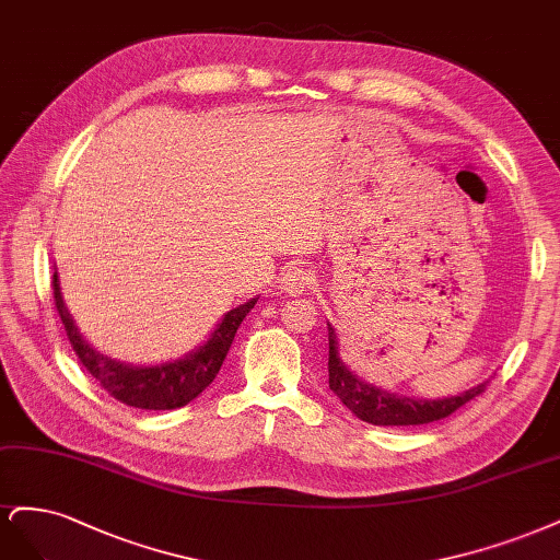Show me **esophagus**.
Instances as JSON below:
<instances>
[{"instance_id": "esophagus-1", "label": "esophagus", "mask_w": 560, "mask_h": 560, "mask_svg": "<svg viewBox=\"0 0 560 560\" xmlns=\"http://www.w3.org/2000/svg\"><path fill=\"white\" fill-rule=\"evenodd\" d=\"M312 279H314L312 272L304 265H291V267H285L283 272H281L279 283H281V291L283 293L300 295L304 288H310Z\"/></svg>"}]
</instances>
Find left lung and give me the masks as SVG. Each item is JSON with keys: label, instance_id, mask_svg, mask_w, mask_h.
<instances>
[{"label": "left lung", "instance_id": "8db88e82", "mask_svg": "<svg viewBox=\"0 0 560 560\" xmlns=\"http://www.w3.org/2000/svg\"><path fill=\"white\" fill-rule=\"evenodd\" d=\"M328 378H330V390L337 398L345 402L347 409H351L360 421H368L372 425H423L446 419L448 413L460 409L465 402L486 388L489 382H481L472 388H467L458 395H446V398L428 400V398H409L402 393H393L382 386H374L365 382L363 376L351 372V368L341 360V349L337 330L328 320Z\"/></svg>", "mask_w": 560, "mask_h": 560}]
</instances>
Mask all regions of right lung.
Instances as JSON below:
<instances>
[{
  "mask_svg": "<svg viewBox=\"0 0 560 560\" xmlns=\"http://www.w3.org/2000/svg\"><path fill=\"white\" fill-rule=\"evenodd\" d=\"M52 298H56V310L62 318L69 345L77 351L83 368L116 400L139 409H176L195 400L219 374L240 323L258 302V298H250L248 302L234 306L211 330L205 345L186 355L155 365H132L100 353L90 341H85L62 300L58 269L52 272Z\"/></svg>",
  "mask_w": 560,
  "mask_h": 560,
  "instance_id": "right-lung-1",
  "label": "right lung"
}]
</instances>
